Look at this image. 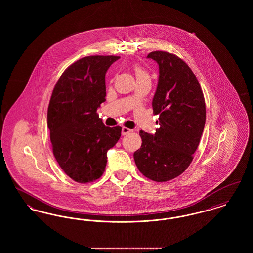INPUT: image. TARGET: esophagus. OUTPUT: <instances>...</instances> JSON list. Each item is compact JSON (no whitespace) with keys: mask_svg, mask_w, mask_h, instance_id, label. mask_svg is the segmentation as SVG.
I'll return each instance as SVG.
<instances>
[{"mask_svg":"<svg viewBox=\"0 0 253 253\" xmlns=\"http://www.w3.org/2000/svg\"><path fill=\"white\" fill-rule=\"evenodd\" d=\"M132 132V130H130V129L126 128V127H122V130H121L122 135H125V134H127V133H129V132Z\"/></svg>","mask_w":253,"mask_h":253,"instance_id":"esophagus-1","label":"esophagus"}]
</instances>
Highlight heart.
<instances>
[{
  "instance_id": "1",
  "label": "heart",
  "mask_w": 253,
  "mask_h": 253,
  "mask_svg": "<svg viewBox=\"0 0 253 253\" xmlns=\"http://www.w3.org/2000/svg\"><path fill=\"white\" fill-rule=\"evenodd\" d=\"M133 72L136 78H139V77H143V76H147L148 74L145 71L144 69L139 66V65H134L133 66Z\"/></svg>"
}]
</instances>
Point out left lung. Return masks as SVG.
Instances as JSON below:
<instances>
[{
    "instance_id": "obj_1",
    "label": "left lung",
    "mask_w": 253,
    "mask_h": 253,
    "mask_svg": "<svg viewBox=\"0 0 253 253\" xmlns=\"http://www.w3.org/2000/svg\"><path fill=\"white\" fill-rule=\"evenodd\" d=\"M147 58L159 68L153 110L159 115L155 134L140 131L142 144L133 154L139 171L151 180L166 182L185 171L193 161L204 130L206 105L200 84L188 64L164 51Z\"/></svg>"
}]
</instances>
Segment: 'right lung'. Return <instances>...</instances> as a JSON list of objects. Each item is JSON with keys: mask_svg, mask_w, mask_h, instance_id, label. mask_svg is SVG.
<instances>
[{"mask_svg": "<svg viewBox=\"0 0 253 253\" xmlns=\"http://www.w3.org/2000/svg\"><path fill=\"white\" fill-rule=\"evenodd\" d=\"M120 58L89 56L77 60L54 87L47 111L52 150L60 168L76 182L98 179L105 170L108 150L121 137V126H105L96 114L106 100L105 74Z\"/></svg>", "mask_w": 253, "mask_h": 253, "instance_id": "right-lung-1", "label": "right lung"}]
</instances>
